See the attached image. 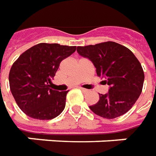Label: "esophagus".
<instances>
[{
  "instance_id": "obj_1",
  "label": "esophagus",
  "mask_w": 156,
  "mask_h": 156,
  "mask_svg": "<svg viewBox=\"0 0 156 156\" xmlns=\"http://www.w3.org/2000/svg\"><path fill=\"white\" fill-rule=\"evenodd\" d=\"M80 90L83 91V92H87L88 91V90L87 89H84V88H82V87H80Z\"/></svg>"
}]
</instances>
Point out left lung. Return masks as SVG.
Returning a JSON list of instances; mask_svg holds the SVG:
<instances>
[{"label": "left lung", "mask_w": 156, "mask_h": 156, "mask_svg": "<svg viewBox=\"0 0 156 156\" xmlns=\"http://www.w3.org/2000/svg\"><path fill=\"white\" fill-rule=\"evenodd\" d=\"M79 55L93 63L98 77L110 85L107 94L90 109L95 114L113 119L125 114L141 95L144 82L142 65L129 48L113 41L78 46Z\"/></svg>", "instance_id": "8db88e82"}]
</instances>
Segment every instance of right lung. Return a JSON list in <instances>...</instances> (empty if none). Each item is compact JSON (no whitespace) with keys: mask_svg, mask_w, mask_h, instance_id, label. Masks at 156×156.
Instances as JSON below:
<instances>
[{"mask_svg":"<svg viewBox=\"0 0 156 156\" xmlns=\"http://www.w3.org/2000/svg\"><path fill=\"white\" fill-rule=\"evenodd\" d=\"M76 46L40 43L24 51L9 72V86L20 109L32 118L50 120L66 106L67 91L50 88L60 62Z\"/></svg>","mask_w":156,"mask_h":156,"instance_id":"obj_1","label":"right lung"}]
</instances>
